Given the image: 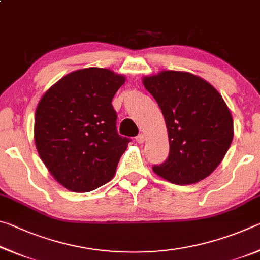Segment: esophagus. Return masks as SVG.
<instances>
[{
	"mask_svg": "<svg viewBox=\"0 0 260 260\" xmlns=\"http://www.w3.org/2000/svg\"><path fill=\"white\" fill-rule=\"evenodd\" d=\"M135 139H136V142H138V143H143L144 142V135L143 134H139Z\"/></svg>",
	"mask_w": 260,
	"mask_h": 260,
	"instance_id": "esophagus-1",
	"label": "esophagus"
}]
</instances>
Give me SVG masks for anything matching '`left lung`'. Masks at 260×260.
<instances>
[{"label":"left lung","mask_w":260,"mask_h":260,"mask_svg":"<svg viewBox=\"0 0 260 260\" xmlns=\"http://www.w3.org/2000/svg\"><path fill=\"white\" fill-rule=\"evenodd\" d=\"M169 132L170 153L153 172L174 184H192L217 169L234 136L230 109L218 90L195 74L161 71L144 77Z\"/></svg>","instance_id":"left-lung-1"}]
</instances>
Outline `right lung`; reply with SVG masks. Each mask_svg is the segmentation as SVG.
Wrapping results in <instances>:
<instances>
[{
	"instance_id": "add662e5",
	"label": "right lung",
	"mask_w": 260,
	"mask_h": 260,
	"mask_svg": "<svg viewBox=\"0 0 260 260\" xmlns=\"http://www.w3.org/2000/svg\"><path fill=\"white\" fill-rule=\"evenodd\" d=\"M125 77L88 68L69 73L42 96L34 140L52 177L69 190L88 192L113 178L129 139L117 132L112 99Z\"/></svg>"
}]
</instances>
